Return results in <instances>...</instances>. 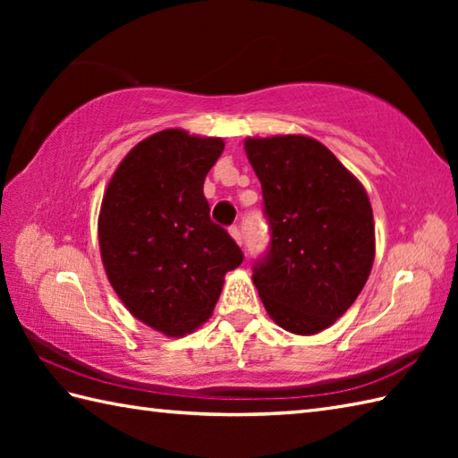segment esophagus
I'll return each instance as SVG.
<instances>
[{"label":"esophagus","mask_w":458,"mask_h":458,"mask_svg":"<svg viewBox=\"0 0 458 458\" xmlns=\"http://www.w3.org/2000/svg\"><path fill=\"white\" fill-rule=\"evenodd\" d=\"M230 236L232 238H234V242H236V244L238 246H242V234H240V230H238V226H230Z\"/></svg>","instance_id":"obj_1"}]
</instances>
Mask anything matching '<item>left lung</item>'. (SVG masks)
Wrapping results in <instances>:
<instances>
[{"mask_svg": "<svg viewBox=\"0 0 458 458\" xmlns=\"http://www.w3.org/2000/svg\"><path fill=\"white\" fill-rule=\"evenodd\" d=\"M271 228L254 285L269 317L293 335H317L343 317L372 271L369 199L333 151L307 135L248 138Z\"/></svg>", "mask_w": 458, "mask_h": 458, "instance_id": "obj_1", "label": "left lung"}]
</instances>
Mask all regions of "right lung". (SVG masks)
Masks as SVG:
<instances>
[{
  "mask_svg": "<svg viewBox=\"0 0 458 458\" xmlns=\"http://www.w3.org/2000/svg\"><path fill=\"white\" fill-rule=\"evenodd\" d=\"M222 151L220 138L157 131L125 155L102 199L106 276L135 318L173 338L207 323L244 259L202 192Z\"/></svg>",
  "mask_w": 458,
  "mask_h": 458,
  "instance_id": "obj_1",
  "label": "right lung"
}]
</instances>
